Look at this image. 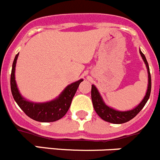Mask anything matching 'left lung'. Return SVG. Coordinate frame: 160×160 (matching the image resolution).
<instances>
[{"label": "left lung", "instance_id": "obj_1", "mask_svg": "<svg viewBox=\"0 0 160 160\" xmlns=\"http://www.w3.org/2000/svg\"><path fill=\"white\" fill-rule=\"evenodd\" d=\"M140 54L141 55L142 58H143L145 65H146V67H147L148 83L147 91H146V94H145L144 98L140 102V103L138 104L136 107H134L133 109L127 111H120L113 109V108L109 106V105H107L104 102L102 95L100 94L96 86L94 85H92L91 98L93 108H94L95 112L98 113V115L104 121L112 123V124H123V123L128 122L130 120L134 118L140 112V110L143 109L145 104L147 103L148 100L149 99L151 89H152V79H151L150 70H149V66L148 63L147 59L145 58V55L142 53L140 49Z\"/></svg>", "mask_w": 160, "mask_h": 160}]
</instances>
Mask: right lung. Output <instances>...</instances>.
Here are the masks:
<instances>
[{"instance_id":"add662e5","label":"right lung","mask_w":160,"mask_h":160,"mask_svg":"<svg viewBox=\"0 0 160 160\" xmlns=\"http://www.w3.org/2000/svg\"><path fill=\"white\" fill-rule=\"evenodd\" d=\"M18 56L19 53L16 55L13 61L10 79L12 94L17 105L26 115L36 121L53 122L61 119L68 111L79 84L83 81V79L68 85L62 93L53 100L47 102H31L22 96L16 82L15 70Z\"/></svg>"}]
</instances>
